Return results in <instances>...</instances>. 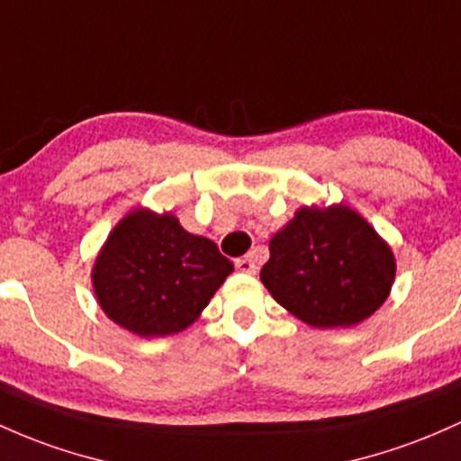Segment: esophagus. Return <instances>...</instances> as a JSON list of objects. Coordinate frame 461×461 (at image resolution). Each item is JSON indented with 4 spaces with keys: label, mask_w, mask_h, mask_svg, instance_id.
Masks as SVG:
<instances>
[{
    "label": "esophagus",
    "mask_w": 461,
    "mask_h": 461,
    "mask_svg": "<svg viewBox=\"0 0 461 461\" xmlns=\"http://www.w3.org/2000/svg\"><path fill=\"white\" fill-rule=\"evenodd\" d=\"M236 269L239 271H242V273H256V269H258V265H256V258L254 256H242V258H239V260H236Z\"/></svg>",
    "instance_id": "1"
}]
</instances>
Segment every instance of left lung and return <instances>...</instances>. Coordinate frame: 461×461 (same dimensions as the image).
I'll use <instances>...</instances> for the list:
<instances>
[{
  "instance_id": "obj_1",
  "label": "left lung",
  "mask_w": 461,
  "mask_h": 461,
  "mask_svg": "<svg viewBox=\"0 0 461 461\" xmlns=\"http://www.w3.org/2000/svg\"><path fill=\"white\" fill-rule=\"evenodd\" d=\"M260 280L273 300L312 328L357 326L387 300L396 260L352 207H300L269 242Z\"/></svg>"
}]
</instances>
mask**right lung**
<instances>
[{"instance_id":"1","label":"right lung","mask_w":461,"mask_h":461,"mask_svg":"<svg viewBox=\"0 0 461 461\" xmlns=\"http://www.w3.org/2000/svg\"><path fill=\"white\" fill-rule=\"evenodd\" d=\"M234 271L210 239L194 236L176 216L129 212L100 249L91 271L104 315L140 337L185 330Z\"/></svg>"}]
</instances>
